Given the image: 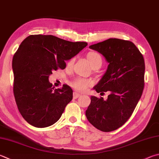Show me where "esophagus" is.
I'll use <instances>...</instances> for the list:
<instances>
[{
	"instance_id": "1",
	"label": "esophagus",
	"mask_w": 159,
	"mask_h": 159,
	"mask_svg": "<svg viewBox=\"0 0 159 159\" xmlns=\"http://www.w3.org/2000/svg\"><path fill=\"white\" fill-rule=\"evenodd\" d=\"M80 97V94H79V93H77V92H74L73 93V97H74V99H77L78 97Z\"/></svg>"
}]
</instances>
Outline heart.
Returning <instances> with one entry per match:
<instances>
[{"instance_id":"obj_1","label":"heart","mask_w":159,"mask_h":159,"mask_svg":"<svg viewBox=\"0 0 159 159\" xmlns=\"http://www.w3.org/2000/svg\"><path fill=\"white\" fill-rule=\"evenodd\" d=\"M87 57L89 61V63L92 66V67L94 70H97L102 67L103 60L101 55L95 51L89 52L87 55ZM75 58L71 57V59L68 60L67 66L71 67L74 64ZM93 84V82L91 79H85V78L81 77H76L70 81V85L73 88L79 92H85L87 89L91 87Z\"/></svg>"}]
</instances>
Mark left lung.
<instances>
[{
    "label": "left lung",
    "mask_w": 159,
    "mask_h": 159,
    "mask_svg": "<svg viewBox=\"0 0 159 159\" xmlns=\"http://www.w3.org/2000/svg\"><path fill=\"white\" fill-rule=\"evenodd\" d=\"M89 48L102 53L109 63L95 90L111 94L106 100L92 96L86 117L100 131H115L129 119L142 96L145 60L135 45L128 40L110 38Z\"/></svg>",
    "instance_id": "left-lung-1"
}]
</instances>
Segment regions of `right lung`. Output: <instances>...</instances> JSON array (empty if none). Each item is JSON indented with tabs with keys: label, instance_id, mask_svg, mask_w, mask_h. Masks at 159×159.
Masks as SVG:
<instances>
[{
	"label": "right lung",
	"instance_id": "right-lung-1",
	"mask_svg": "<svg viewBox=\"0 0 159 159\" xmlns=\"http://www.w3.org/2000/svg\"><path fill=\"white\" fill-rule=\"evenodd\" d=\"M87 45L42 34H32L21 42L12 60L13 92L20 113L28 123L44 128L60 119L73 91L67 85L54 89L48 77L54 70H64L65 60Z\"/></svg>",
	"mask_w": 159,
	"mask_h": 159
}]
</instances>
